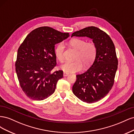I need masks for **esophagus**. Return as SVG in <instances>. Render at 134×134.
Returning a JSON list of instances; mask_svg holds the SVG:
<instances>
[{
    "instance_id": "1",
    "label": "esophagus",
    "mask_w": 134,
    "mask_h": 134,
    "mask_svg": "<svg viewBox=\"0 0 134 134\" xmlns=\"http://www.w3.org/2000/svg\"><path fill=\"white\" fill-rule=\"evenodd\" d=\"M69 75V74L68 73H66V72H64V73H63V76H68Z\"/></svg>"
}]
</instances>
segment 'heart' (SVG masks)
<instances>
[{
  "mask_svg": "<svg viewBox=\"0 0 134 134\" xmlns=\"http://www.w3.org/2000/svg\"><path fill=\"white\" fill-rule=\"evenodd\" d=\"M70 46L78 51L74 62H65L60 66V69L66 73H74L80 71L83 65L88 66L93 62L97 54V47L93 42H86L82 38H73L69 41ZM65 46L63 43H59L56 46L55 54L60 62L64 59Z\"/></svg>",
  "mask_w": 134,
  "mask_h": 134,
  "instance_id": "heart-1",
  "label": "heart"
}]
</instances>
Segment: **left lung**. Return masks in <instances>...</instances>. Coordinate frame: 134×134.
Here are the masks:
<instances>
[{"label":"left lung","instance_id":"left-lung-1","mask_svg":"<svg viewBox=\"0 0 134 134\" xmlns=\"http://www.w3.org/2000/svg\"><path fill=\"white\" fill-rule=\"evenodd\" d=\"M72 36L90 38L97 47L92 65L83 73L76 75L72 92L83 102H98L108 94L114 84L118 66L114 43L106 32L94 26L76 31Z\"/></svg>","mask_w":134,"mask_h":134}]
</instances>
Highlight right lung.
Here are the masks:
<instances>
[{"label":"right lung","mask_w":134,"mask_h":134,"mask_svg":"<svg viewBox=\"0 0 134 134\" xmlns=\"http://www.w3.org/2000/svg\"><path fill=\"white\" fill-rule=\"evenodd\" d=\"M69 36V33L41 27L31 32L19 46L15 71L20 86L30 98L41 100L54 93L63 77L62 70L51 72L56 65L55 45Z\"/></svg>","instance_id":"add662e5"}]
</instances>
